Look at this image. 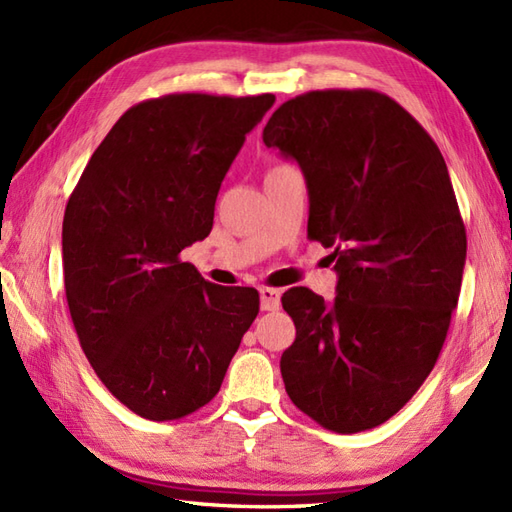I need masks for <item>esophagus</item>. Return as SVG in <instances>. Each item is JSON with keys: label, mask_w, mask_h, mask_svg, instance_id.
Returning <instances> with one entry per match:
<instances>
[{"label": "esophagus", "mask_w": 512, "mask_h": 512, "mask_svg": "<svg viewBox=\"0 0 512 512\" xmlns=\"http://www.w3.org/2000/svg\"><path fill=\"white\" fill-rule=\"evenodd\" d=\"M259 299H262V310H277L281 306V292L277 288H262Z\"/></svg>", "instance_id": "34e87169"}]
</instances>
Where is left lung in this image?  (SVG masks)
Wrapping results in <instances>:
<instances>
[{
  "label": "left lung",
  "instance_id": "obj_1",
  "mask_svg": "<svg viewBox=\"0 0 512 512\" xmlns=\"http://www.w3.org/2000/svg\"><path fill=\"white\" fill-rule=\"evenodd\" d=\"M264 145L306 178L308 237L339 275L325 303L281 297L297 339L281 354L290 400L336 433L374 429L431 374L458 306L466 231L438 145L374 90H317L270 116Z\"/></svg>",
  "mask_w": 512,
  "mask_h": 512
}]
</instances>
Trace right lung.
Returning a JSON list of instances; mask_svg holds the SVG:
<instances>
[{"label": "right lung", "instance_id": "right-lung-1", "mask_svg": "<svg viewBox=\"0 0 512 512\" xmlns=\"http://www.w3.org/2000/svg\"><path fill=\"white\" fill-rule=\"evenodd\" d=\"M273 94H167L118 118L63 215L74 330L112 396L165 422L220 391L259 312L255 288L206 281L180 253L213 228L215 200Z\"/></svg>", "mask_w": 512, "mask_h": 512}]
</instances>
